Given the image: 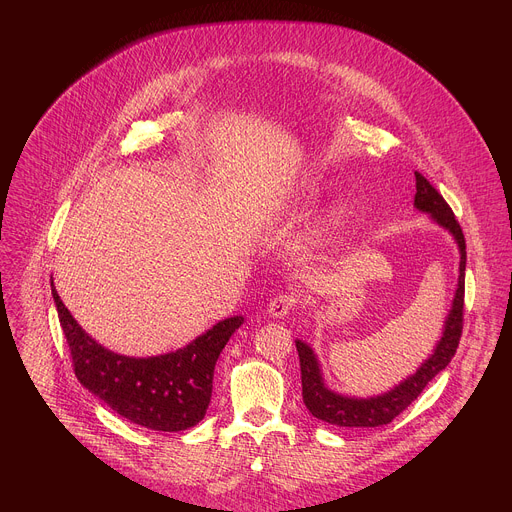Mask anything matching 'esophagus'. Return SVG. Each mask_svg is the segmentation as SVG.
Masks as SVG:
<instances>
[{"mask_svg": "<svg viewBox=\"0 0 512 512\" xmlns=\"http://www.w3.org/2000/svg\"><path fill=\"white\" fill-rule=\"evenodd\" d=\"M296 306H298V300H296L294 296L279 294V296H275V298L269 302L267 314H269L271 318H283V316H287L291 310H294Z\"/></svg>", "mask_w": 512, "mask_h": 512, "instance_id": "1", "label": "esophagus"}]
</instances>
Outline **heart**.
Instances as JSON below:
<instances>
[{
  "mask_svg": "<svg viewBox=\"0 0 512 512\" xmlns=\"http://www.w3.org/2000/svg\"><path fill=\"white\" fill-rule=\"evenodd\" d=\"M334 218H338V216H334Z\"/></svg>",
  "mask_w": 512,
  "mask_h": 512,
  "instance_id": "heart-1",
  "label": "heart"
}]
</instances>
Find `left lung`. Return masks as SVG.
I'll use <instances>...</instances> for the list:
<instances>
[{
	"instance_id": "8db88e82",
	"label": "left lung",
	"mask_w": 512,
	"mask_h": 512,
	"mask_svg": "<svg viewBox=\"0 0 512 512\" xmlns=\"http://www.w3.org/2000/svg\"><path fill=\"white\" fill-rule=\"evenodd\" d=\"M415 208L421 212L431 214L433 221L452 233L460 249V275H458V289L452 302V310L444 324V334L437 342L433 354L421 364L415 375L407 377L389 393L369 397V399H354L344 397L330 391L324 385L320 364L314 350L296 340V348L300 354V369H302V397L310 413L326 423L340 425V427H379L391 423L399 413H403L427 387V383L444 371L450 360L456 354L460 344L462 326H464V279H466V241L464 233L456 221V216L444 196L437 192L425 176L415 172Z\"/></svg>"
}]
</instances>
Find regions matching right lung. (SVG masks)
Segmentation results:
<instances>
[{"mask_svg": "<svg viewBox=\"0 0 512 512\" xmlns=\"http://www.w3.org/2000/svg\"><path fill=\"white\" fill-rule=\"evenodd\" d=\"M50 285L72 367L83 387L121 417L156 431H184L204 417L212 395L214 364L233 332L245 322L243 316L214 324L176 352L133 358L93 340L70 316L54 283Z\"/></svg>", "mask_w": 512, "mask_h": 512, "instance_id": "obj_1", "label": "right lung"}]
</instances>
